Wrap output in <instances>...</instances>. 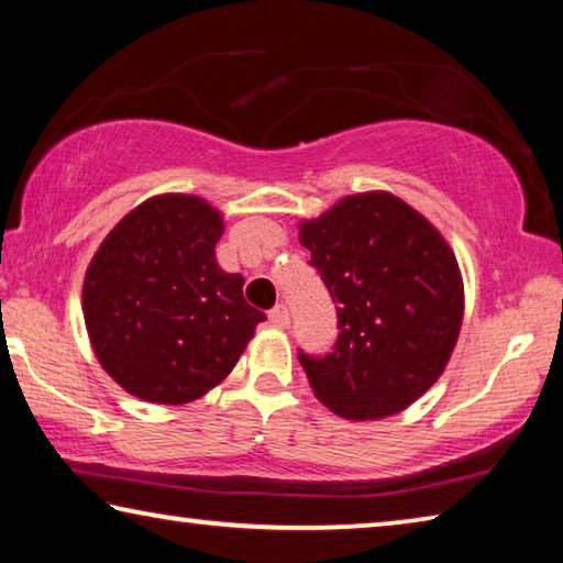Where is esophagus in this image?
<instances>
[{
	"label": "esophagus",
	"mask_w": 563,
	"mask_h": 563,
	"mask_svg": "<svg viewBox=\"0 0 563 563\" xmlns=\"http://www.w3.org/2000/svg\"><path fill=\"white\" fill-rule=\"evenodd\" d=\"M268 318H271V325L278 330H285L290 325V316H288V308H285V305H275V308L268 312Z\"/></svg>",
	"instance_id": "1"
}]
</instances>
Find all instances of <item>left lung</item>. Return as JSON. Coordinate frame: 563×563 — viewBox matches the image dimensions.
<instances>
[{
  "label": "left lung",
  "instance_id": "obj_1",
  "mask_svg": "<svg viewBox=\"0 0 563 563\" xmlns=\"http://www.w3.org/2000/svg\"><path fill=\"white\" fill-rule=\"evenodd\" d=\"M300 245L338 302L332 352L298 355L312 393L355 422L402 412L460 338L464 283L450 243L402 198L369 190L302 221Z\"/></svg>",
  "mask_w": 563,
  "mask_h": 563
}]
</instances>
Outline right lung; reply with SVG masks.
I'll use <instances>...</instances> for the list:
<instances>
[{
    "label": "right lung",
    "instance_id": "right-lung-1",
    "mask_svg": "<svg viewBox=\"0 0 563 563\" xmlns=\"http://www.w3.org/2000/svg\"><path fill=\"white\" fill-rule=\"evenodd\" d=\"M221 211L164 194L133 208L103 238L81 290L84 322L113 383L156 405H186L231 375L261 310L243 275L216 261Z\"/></svg>",
    "mask_w": 563,
    "mask_h": 563
}]
</instances>
